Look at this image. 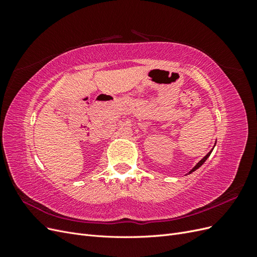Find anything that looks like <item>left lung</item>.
I'll use <instances>...</instances> for the list:
<instances>
[{
    "label": "left lung",
    "mask_w": 257,
    "mask_h": 257,
    "mask_svg": "<svg viewBox=\"0 0 257 257\" xmlns=\"http://www.w3.org/2000/svg\"><path fill=\"white\" fill-rule=\"evenodd\" d=\"M215 144H216V142H215ZM215 144H214V147H215ZM214 147H213V148H214ZM213 148H212V150H213ZM212 150H211V151H209V152L207 153V155H205V157H204L203 159H201V160H200V161L197 163V164H196L195 166H194V167H193V168L190 170V172H189L188 174H186V175H190V174H192L193 172H195V170H197V169H198V168H199L201 165H203L204 163L206 162V160H207V159L210 157V154H211Z\"/></svg>",
    "instance_id": "left-lung-1"
}]
</instances>
